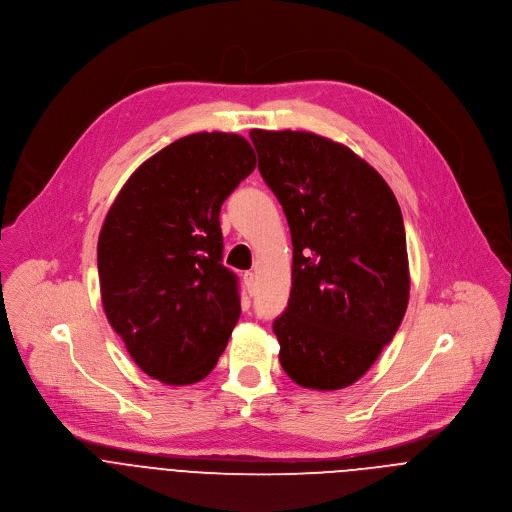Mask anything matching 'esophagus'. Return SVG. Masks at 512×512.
Returning a JSON list of instances; mask_svg holds the SVG:
<instances>
[{"label":"esophagus","instance_id":"obj_1","mask_svg":"<svg viewBox=\"0 0 512 512\" xmlns=\"http://www.w3.org/2000/svg\"><path fill=\"white\" fill-rule=\"evenodd\" d=\"M243 281H245V287L249 293L255 291V273L253 271H245L243 273Z\"/></svg>","mask_w":512,"mask_h":512}]
</instances>
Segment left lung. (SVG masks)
<instances>
[{"instance_id":"1","label":"left lung","mask_w":512,"mask_h":512,"mask_svg":"<svg viewBox=\"0 0 512 512\" xmlns=\"http://www.w3.org/2000/svg\"><path fill=\"white\" fill-rule=\"evenodd\" d=\"M249 135L293 241L291 295L273 321L281 367L301 387L345 389L371 369L407 311L401 207L341 143L291 129Z\"/></svg>"}]
</instances>
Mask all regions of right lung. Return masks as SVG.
I'll use <instances>...</instances> for the list:
<instances>
[{"label":"right lung","mask_w":512,"mask_h":512,"mask_svg":"<svg viewBox=\"0 0 512 512\" xmlns=\"http://www.w3.org/2000/svg\"><path fill=\"white\" fill-rule=\"evenodd\" d=\"M237 133L181 137L141 163L97 241L101 303L137 367L165 385L205 379L241 315L219 213L255 169Z\"/></svg>","instance_id":"1"}]
</instances>
